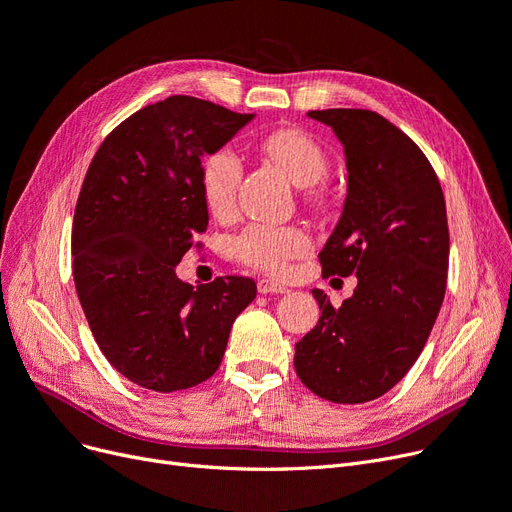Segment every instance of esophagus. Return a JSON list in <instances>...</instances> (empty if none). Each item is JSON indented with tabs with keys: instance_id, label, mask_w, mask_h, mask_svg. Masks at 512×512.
<instances>
[{
	"instance_id": "34e87169",
	"label": "esophagus",
	"mask_w": 512,
	"mask_h": 512,
	"mask_svg": "<svg viewBox=\"0 0 512 512\" xmlns=\"http://www.w3.org/2000/svg\"><path fill=\"white\" fill-rule=\"evenodd\" d=\"M257 291L261 295H268V293H289V289L285 285H280V282H274V280H268V278H261L257 282Z\"/></svg>"
}]
</instances>
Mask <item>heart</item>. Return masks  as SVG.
<instances>
[{
	"label": "heart",
	"instance_id": "b5f03b06",
	"mask_svg": "<svg viewBox=\"0 0 512 512\" xmlns=\"http://www.w3.org/2000/svg\"><path fill=\"white\" fill-rule=\"evenodd\" d=\"M261 149L299 187L323 181L329 173L325 147L304 130H276L261 141ZM242 181V160L230 147H219L202 160L200 187L211 215L225 219L234 213ZM234 255L244 266L270 276H285L295 259L312 251L310 236L295 225L253 223L234 238Z\"/></svg>",
	"mask_w": 512,
	"mask_h": 512
}]
</instances>
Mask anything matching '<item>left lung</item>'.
Masks as SVG:
<instances>
[{"instance_id": "left-lung-1", "label": "left lung", "mask_w": 512, "mask_h": 512, "mask_svg": "<svg viewBox=\"0 0 512 512\" xmlns=\"http://www.w3.org/2000/svg\"><path fill=\"white\" fill-rule=\"evenodd\" d=\"M308 116L344 145L348 194L325 249L323 276L356 274L342 308L314 289L316 327L295 344V371L320 399L358 405L386 394L418 361L439 316L449 227L437 173L401 128L369 109Z\"/></svg>"}]
</instances>
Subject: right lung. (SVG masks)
<instances>
[{
	"mask_svg": "<svg viewBox=\"0 0 512 512\" xmlns=\"http://www.w3.org/2000/svg\"><path fill=\"white\" fill-rule=\"evenodd\" d=\"M251 120L175 94L113 128L88 166L71 230L75 291L107 361L141 388L208 380L257 295L244 276L194 289L175 274L208 225L202 156Z\"/></svg>",
	"mask_w": 512,
	"mask_h": 512,
	"instance_id": "add662e5",
	"label": "right lung"
}]
</instances>
